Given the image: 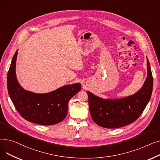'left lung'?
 <instances>
[{"label": "left lung", "mask_w": 160, "mask_h": 160, "mask_svg": "<svg viewBox=\"0 0 160 160\" xmlns=\"http://www.w3.org/2000/svg\"><path fill=\"white\" fill-rule=\"evenodd\" d=\"M147 59V78L142 88L133 95L121 98H102L86 91L91 118L97 124L106 128H120L132 123L141 115L153 88L152 74Z\"/></svg>", "instance_id": "obj_1"}]
</instances>
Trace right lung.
Masks as SVG:
<instances>
[{
    "label": "right lung",
    "instance_id": "add662e5",
    "mask_svg": "<svg viewBox=\"0 0 160 160\" xmlns=\"http://www.w3.org/2000/svg\"><path fill=\"white\" fill-rule=\"evenodd\" d=\"M17 50L8 72V94L19 114L27 121L42 125H52L63 121L68 112L69 100L81 90L80 83L67 84L46 93L25 90L17 79Z\"/></svg>",
    "mask_w": 160,
    "mask_h": 160
}]
</instances>
